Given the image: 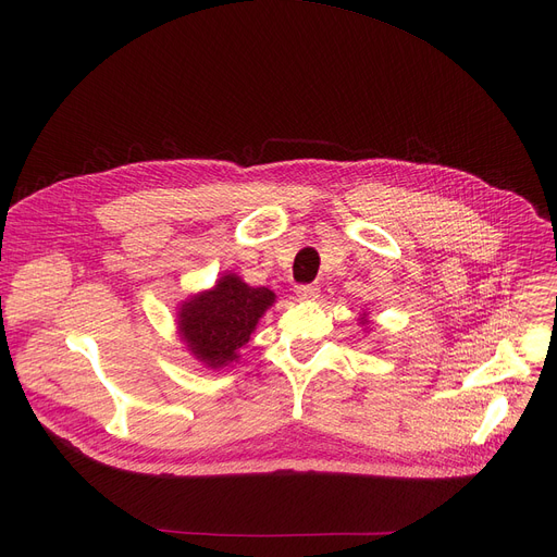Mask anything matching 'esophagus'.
<instances>
[{
    "label": "esophagus",
    "instance_id": "obj_1",
    "mask_svg": "<svg viewBox=\"0 0 557 557\" xmlns=\"http://www.w3.org/2000/svg\"><path fill=\"white\" fill-rule=\"evenodd\" d=\"M296 296L298 300H315L320 296V288L315 284H302L296 286Z\"/></svg>",
    "mask_w": 557,
    "mask_h": 557
}]
</instances>
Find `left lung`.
I'll list each match as a JSON object with an SVG mask.
<instances>
[{"mask_svg":"<svg viewBox=\"0 0 557 557\" xmlns=\"http://www.w3.org/2000/svg\"><path fill=\"white\" fill-rule=\"evenodd\" d=\"M361 325H368V315L363 313V318H361Z\"/></svg>","mask_w":557,"mask_h":557,"instance_id":"8db88e82","label":"left lung"}]
</instances>
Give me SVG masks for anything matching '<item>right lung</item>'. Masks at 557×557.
Returning <instances> with one entry per match:
<instances>
[{
    "mask_svg": "<svg viewBox=\"0 0 557 557\" xmlns=\"http://www.w3.org/2000/svg\"><path fill=\"white\" fill-rule=\"evenodd\" d=\"M273 302L271 288H255L239 275L225 273L210 290H200L178 307V334L194 359L219 370L239 359V349Z\"/></svg>",
    "mask_w": 557,
    "mask_h": 557,
    "instance_id": "obj_1",
    "label": "right lung"
}]
</instances>
